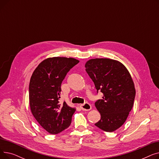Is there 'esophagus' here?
Listing matches in <instances>:
<instances>
[{"instance_id":"1","label":"esophagus","mask_w":159,"mask_h":159,"mask_svg":"<svg viewBox=\"0 0 159 159\" xmlns=\"http://www.w3.org/2000/svg\"><path fill=\"white\" fill-rule=\"evenodd\" d=\"M80 107L83 111H89L91 109V106L88 102H86L83 104H80Z\"/></svg>"}]
</instances>
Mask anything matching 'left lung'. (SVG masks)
Returning <instances> with one entry per match:
<instances>
[{
	"mask_svg": "<svg viewBox=\"0 0 159 159\" xmlns=\"http://www.w3.org/2000/svg\"><path fill=\"white\" fill-rule=\"evenodd\" d=\"M85 68L97 93H103L95 103L101 113V120L95 125L104 131H114L126 121L134 102L135 89L131 75L122 63L110 58L91 59Z\"/></svg>",
	"mask_w": 159,
	"mask_h": 159,
	"instance_id": "obj_1",
	"label": "left lung"
}]
</instances>
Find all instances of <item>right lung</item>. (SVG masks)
Masks as SVG:
<instances>
[{
  "label": "right lung",
  "mask_w": 159,
  "mask_h": 159,
  "mask_svg": "<svg viewBox=\"0 0 159 159\" xmlns=\"http://www.w3.org/2000/svg\"><path fill=\"white\" fill-rule=\"evenodd\" d=\"M79 62L73 58L53 57L43 61L33 71L29 86L31 111L40 126L51 134L70 126L75 108L59 102L61 84Z\"/></svg>",
  "instance_id": "add662e5"
}]
</instances>
